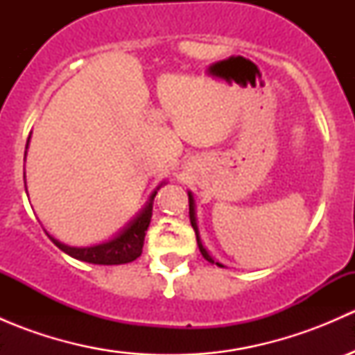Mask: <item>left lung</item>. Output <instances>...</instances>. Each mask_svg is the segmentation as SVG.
<instances>
[{
    "mask_svg": "<svg viewBox=\"0 0 355 355\" xmlns=\"http://www.w3.org/2000/svg\"><path fill=\"white\" fill-rule=\"evenodd\" d=\"M189 216H191V225H192V228H194V232H196V239H198V245H199V250H200V254H202V257L206 261H209L211 264H214V259L213 257L209 256V254H207V250L204 249L202 247V242H200V237H199V230H198V223H196V213H194V198H192V194L191 192H189ZM218 264V263H216Z\"/></svg>",
    "mask_w": 355,
    "mask_h": 355,
    "instance_id": "1",
    "label": "left lung"
}]
</instances>
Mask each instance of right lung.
Here are the masks:
<instances>
[{
  "mask_svg": "<svg viewBox=\"0 0 355 355\" xmlns=\"http://www.w3.org/2000/svg\"><path fill=\"white\" fill-rule=\"evenodd\" d=\"M31 139V137H28ZM27 139V146H28ZM25 178V177H24ZM156 192L149 199L148 206L142 209V213L125 228L123 232L103 244L91 245V247H70L58 242L56 239L49 237L58 249L67 252L68 256L75 257L78 261H85V263L92 264H125L132 263L137 259L142 254V245H144L146 232H148L149 221L153 216V199H155Z\"/></svg>",
  "mask_w": 355,
  "mask_h": 355,
  "instance_id": "right-lung-1",
  "label": "right lung"
}]
</instances>
